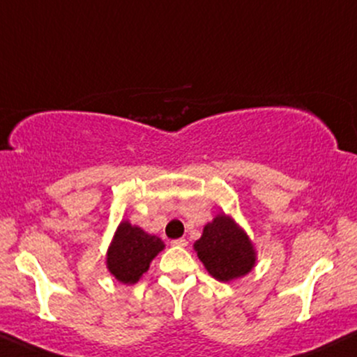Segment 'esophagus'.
I'll list each match as a JSON object with an SVG mask.
<instances>
[{
  "label": "esophagus",
  "instance_id": "1",
  "mask_svg": "<svg viewBox=\"0 0 357 357\" xmlns=\"http://www.w3.org/2000/svg\"><path fill=\"white\" fill-rule=\"evenodd\" d=\"M171 245H173V247H188V240L186 238L173 240V241H171Z\"/></svg>",
  "mask_w": 357,
  "mask_h": 357
}]
</instances>
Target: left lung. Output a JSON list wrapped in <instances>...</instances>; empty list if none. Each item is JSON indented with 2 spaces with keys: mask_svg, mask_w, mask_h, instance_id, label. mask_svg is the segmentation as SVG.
I'll return each mask as SVG.
<instances>
[{
  "mask_svg": "<svg viewBox=\"0 0 357 357\" xmlns=\"http://www.w3.org/2000/svg\"><path fill=\"white\" fill-rule=\"evenodd\" d=\"M195 250L208 272L220 282L247 275L255 265L252 241L227 215H218L204 227L202 238L195 243Z\"/></svg>",
  "mask_w": 357,
  "mask_h": 357,
  "instance_id": "obj_1",
  "label": "left lung"
}]
</instances>
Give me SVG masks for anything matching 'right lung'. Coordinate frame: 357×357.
<instances>
[{"label": "right lung", "instance_id": "right-lung-1", "mask_svg": "<svg viewBox=\"0 0 357 357\" xmlns=\"http://www.w3.org/2000/svg\"><path fill=\"white\" fill-rule=\"evenodd\" d=\"M162 248L165 243L158 236L147 235L129 221H122L109 248L107 267L122 284H136Z\"/></svg>", "mask_w": 357, "mask_h": 357}]
</instances>
